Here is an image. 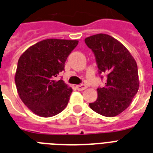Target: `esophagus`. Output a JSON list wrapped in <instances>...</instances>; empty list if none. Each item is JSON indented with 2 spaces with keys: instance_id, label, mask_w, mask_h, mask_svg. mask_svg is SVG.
<instances>
[{
  "instance_id": "34e87169",
  "label": "esophagus",
  "mask_w": 153,
  "mask_h": 153,
  "mask_svg": "<svg viewBox=\"0 0 153 153\" xmlns=\"http://www.w3.org/2000/svg\"><path fill=\"white\" fill-rule=\"evenodd\" d=\"M76 88L78 90H79V91H82V90H84V89H86V88H87V86H86L85 84H80V85H76Z\"/></svg>"
}]
</instances>
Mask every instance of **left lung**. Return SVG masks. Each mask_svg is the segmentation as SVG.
Here are the masks:
<instances>
[{
  "label": "left lung",
  "mask_w": 153,
  "mask_h": 153,
  "mask_svg": "<svg viewBox=\"0 0 153 153\" xmlns=\"http://www.w3.org/2000/svg\"><path fill=\"white\" fill-rule=\"evenodd\" d=\"M85 42L95 56L99 74L107 76L105 85L97 88V99L89 107L106 117L115 116L130 106L137 93V63L126 47L111 36L98 33L86 38Z\"/></svg>",
  "instance_id": "8db88e82"
}]
</instances>
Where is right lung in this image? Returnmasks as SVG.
<instances>
[{"label":"right lung","instance_id":"obj_1","mask_svg":"<svg viewBox=\"0 0 153 153\" xmlns=\"http://www.w3.org/2000/svg\"><path fill=\"white\" fill-rule=\"evenodd\" d=\"M76 40L46 39L27 48L18 61L15 82L19 96L34 114L51 117L61 112L72 89L56 78L64 71Z\"/></svg>","mask_w":153,"mask_h":153}]
</instances>
